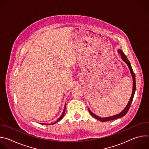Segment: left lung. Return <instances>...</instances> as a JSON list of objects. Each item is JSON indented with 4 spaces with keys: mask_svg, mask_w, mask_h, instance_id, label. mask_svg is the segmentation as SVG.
<instances>
[{
    "mask_svg": "<svg viewBox=\"0 0 149 149\" xmlns=\"http://www.w3.org/2000/svg\"><path fill=\"white\" fill-rule=\"evenodd\" d=\"M118 52L121 55V59H123V61L126 63V64L127 65V66H128L129 70H130V73L132 74V78H133V91H132V95H131V97L130 98V100L128 102V104H127V105H126V107H125V109L121 112L119 114H117V115H115V116H111V117H105V118H101L98 116H97L96 114H94L90 110V109L88 108V111L90 113V114L93 117H94L95 118L102 121V122H105V121H110V120H116L117 118H121L123 116H124L126 113H127V111H129V109H130V107L131 105V104L133 101V97H134V93H135V91H136V77L134 75V73L133 71V69L132 68V66H131V64H130V61L128 60V59H127V56H125V55L124 54V52L122 51V50L121 49H118Z\"/></svg>",
    "mask_w": 149,
    "mask_h": 149,
    "instance_id": "8db88e82",
    "label": "left lung"
}]
</instances>
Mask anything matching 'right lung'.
Segmentation results:
<instances>
[{
  "instance_id": "add662e5",
  "label": "right lung",
  "mask_w": 149,
  "mask_h": 149,
  "mask_svg": "<svg viewBox=\"0 0 149 149\" xmlns=\"http://www.w3.org/2000/svg\"><path fill=\"white\" fill-rule=\"evenodd\" d=\"M65 107H66V103H65V107H64V109H63V112H62V114H61V116H60V117L55 122V123H52V124H45V123H41L42 124H48V125H50V124H55L56 123H57V122H58L59 121H60L62 118H63V116H64V114H65Z\"/></svg>"
}]
</instances>
